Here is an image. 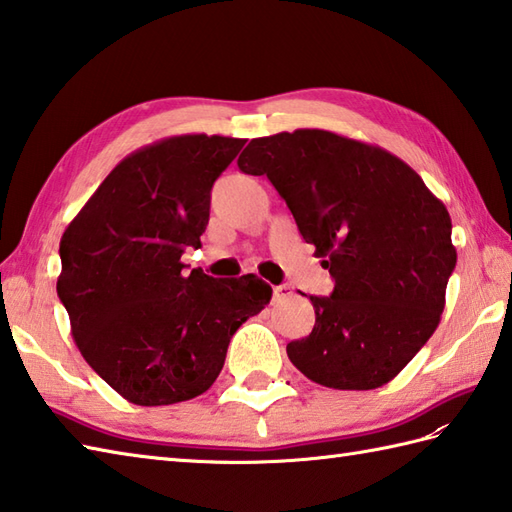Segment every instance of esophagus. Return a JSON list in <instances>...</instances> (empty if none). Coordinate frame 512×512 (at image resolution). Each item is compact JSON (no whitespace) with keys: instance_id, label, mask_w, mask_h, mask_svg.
Instances as JSON below:
<instances>
[{"instance_id":"34e87169","label":"esophagus","mask_w":512,"mask_h":512,"mask_svg":"<svg viewBox=\"0 0 512 512\" xmlns=\"http://www.w3.org/2000/svg\"><path fill=\"white\" fill-rule=\"evenodd\" d=\"M292 295V288L290 286H275V299L281 301V299H288Z\"/></svg>"}]
</instances>
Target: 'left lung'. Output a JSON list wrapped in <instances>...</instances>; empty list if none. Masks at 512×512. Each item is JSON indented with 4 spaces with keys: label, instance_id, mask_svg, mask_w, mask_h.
I'll return each instance as SVG.
<instances>
[{
    "label": "left lung",
    "instance_id": "left-lung-1",
    "mask_svg": "<svg viewBox=\"0 0 512 512\" xmlns=\"http://www.w3.org/2000/svg\"><path fill=\"white\" fill-rule=\"evenodd\" d=\"M268 176L295 215L332 297H310L314 328L286 352L332 389H376L436 332L455 268L451 215L407 162L328 129L253 138L237 160Z\"/></svg>",
    "mask_w": 512,
    "mask_h": 512
}]
</instances>
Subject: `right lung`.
Returning a JSON list of instances; mask_svg holds the SVG:
<instances>
[{
    "label": "right lung",
    "mask_w": 512,
    "mask_h": 512,
    "mask_svg": "<svg viewBox=\"0 0 512 512\" xmlns=\"http://www.w3.org/2000/svg\"><path fill=\"white\" fill-rule=\"evenodd\" d=\"M244 138L182 134L125 156L63 231L57 277L72 339L116 394L143 407L204 394L228 343L273 295L257 275L184 273L211 187Z\"/></svg>",
    "instance_id": "obj_1"
}]
</instances>
